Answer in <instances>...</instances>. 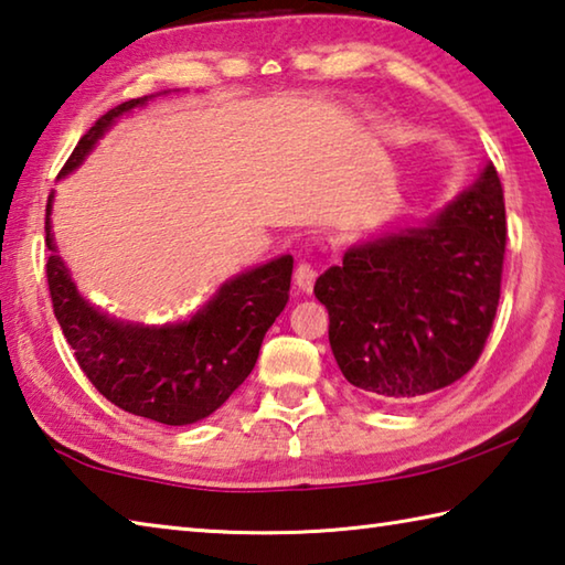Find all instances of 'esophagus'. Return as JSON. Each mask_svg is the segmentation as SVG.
I'll use <instances>...</instances> for the list:
<instances>
[{"label":"esophagus","mask_w":565,"mask_h":565,"mask_svg":"<svg viewBox=\"0 0 565 565\" xmlns=\"http://www.w3.org/2000/svg\"><path fill=\"white\" fill-rule=\"evenodd\" d=\"M316 276H318L316 266H313V264H309V262H301L299 266H296L294 281H296V286H299L301 291L311 294V291H313V284H316Z\"/></svg>","instance_id":"34e87169"}]
</instances>
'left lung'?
Segmentation results:
<instances>
[{
  "instance_id": "left-lung-1",
  "label": "left lung",
  "mask_w": 565,
  "mask_h": 565,
  "mask_svg": "<svg viewBox=\"0 0 565 565\" xmlns=\"http://www.w3.org/2000/svg\"><path fill=\"white\" fill-rule=\"evenodd\" d=\"M504 244V190L491 162L419 227L351 244L313 286L345 381L395 403L467 375L494 323Z\"/></svg>"
}]
</instances>
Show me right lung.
Wrapping results in <instances>:
<instances>
[{
	"label": "right lung",
	"mask_w": 565,
	"mask_h": 565,
	"mask_svg": "<svg viewBox=\"0 0 565 565\" xmlns=\"http://www.w3.org/2000/svg\"><path fill=\"white\" fill-rule=\"evenodd\" d=\"M132 98L96 120L71 152L58 178L84 162L120 116L146 106ZM54 192L46 202V279L56 321L90 383L113 405L162 425H192L227 403L254 371L266 331L289 301L294 256L252 266L178 323H132L81 296L51 232Z\"/></svg>",
	"instance_id": "obj_1"
}]
</instances>
